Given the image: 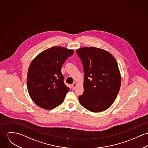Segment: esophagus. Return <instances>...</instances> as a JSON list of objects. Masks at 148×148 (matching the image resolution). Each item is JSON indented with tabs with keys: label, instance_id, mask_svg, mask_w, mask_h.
I'll return each mask as SVG.
<instances>
[{
	"label": "esophagus",
	"instance_id": "esophagus-1",
	"mask_svg": "<svg viewBox=\"0 0 148 148\" xmlns=\"http://www.w3.org/2000/svg\"><path fill=\"white\" fill-rule=\"evenodd\" d=\"M77 85H78V84L76 83V82H74L73 84H72V85H71V86H72V88L73 89H75V88H76V87L77 86Z\"/></svg>",
	"mask_w": 148,
	"mask_h": 148
}]
</instances>
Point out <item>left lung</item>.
<instances>
[{
  "instance_id": "left-lung-1",
  "label": "left lung",
  "mask_w": 148,
  "mask_h": 148,
  "mask_svg": "<svg viewBox=\"0 0 148 148\" xmlns=\"http://www.w3.org/2000/svg\"><path fill=\"white\" fill-rule=\"evenodd\" d=\"M84 69V92L79 96L82 106L92 112L108 109L120 90L121 76L117 62L108 51L96 47L77 49Z\"/></svg>"
}]
</instances>
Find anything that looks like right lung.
<instances>
[{"label":"right lung","mask_w":148,"mask_h":148,"mask_svg":"<svg viewBox=\"0 0 148 148\" xmlns=\"http://www.w3.org/2000/svg\"><path fill=\"white\" fill-rule=\"evenodd\" d=\"M73 49L56 46L34 58L27 71V88L32 100L40 108L51 110L61 104L69 91L61 71Z\"/></svg>","instance_id":"obj_1"}]
</instances>
